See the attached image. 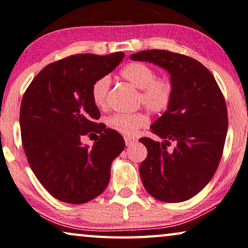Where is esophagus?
Segmentation results:
<instances>
[{"instance_id":"esophagus-1","label":"esophagus","mask_w":248,"mask_h":248,"mask_svg":"<svg viewBox=\"0 0 248 248\" xmlns=\"http://www.w3.org/2000/svg\"><path fill=\"white\" fill-rule=\"evenodd\" d=\"M124 141H125V144H126L127 146H130V145H132V144H134V143H136V140H135V139L127 138V136H125Z\"/></svg>"}]
</instances>
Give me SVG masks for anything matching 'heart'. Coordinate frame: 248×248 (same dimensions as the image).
I'll return each mask as SVG.
<instances>
[{"label": "heart", "instance_id": "b5f03b06", "mask_svg": "<svg viewBox=\"0 0 248 248\" xmlns=\"http://www.w3.org/2000/svg\"><path fill=\"white\" fill-rule=\"evenodd\" d=\"M121 76L140 89L139 104L144 106L150 113L160 115L170 108L174 98V82L169 76H156V71L152 66L140 62L127 63L121 70ZM109 88L110 78L107 75L97 78L93 84L92 99L99 108L106 106ZM148 123L149 117L143 112L115 113L106 118L107 126L128 136L134 135Z\"/></svg>", "mask_w": 248, "mask_h": 248}]
</instances>
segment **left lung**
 I'll return each instance as SVG.
<instances>
[{"instance_id": "1", "label": "left lung", "mask_w": 248, "mask_h": 248, "mask_svg": "<svg viewBox=\"0 0 248 248\" xmlns=\"http://www.w3.org/2000/svg\"><path fill=\"white\" fill-rule=\"evenodd\" d=\"M130 58L159 64L174 82L170 108L151 126L166 142L140 139L148 149L140 166L142 182L160 202H186L202 191L219 166L228 128L224 95L213 74L191 57L153 49ZM170 140L176 145L168 151Z\"/></svg>"}]
</instances>
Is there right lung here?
Returning a JSON list of instances; mask_svg holds the SVG:
<instances>
[{
    "label": "right lung",
    "instance_id": "right-lung-1",
    "mask_svg": "<svg viewBox=\"0 0 248 248\" xmlns=\"http://www.w3.org/2000/svg\"><path fill=\"white\" fill-rule=\"evenodd\" d=\"M124 58L81 53L49 63L33 78L20 108L22 146L35 177L52 197L79 204L106 189L112 161L125 148L116 131L98 123L92 86ZM100 135L92 149L82 136Z\"/></svg>",
    "mask_w": 248,
    "mask_h": 248
}]
</instances>
